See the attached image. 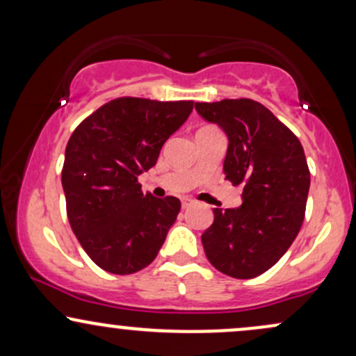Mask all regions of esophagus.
<instances>
[{
	"label": "esophagus",
	"mask_w": 356,
	"mask_h": 356,
	"mask_svg": "<svg viewBox=\"0 0 356 356\" xmlns=\"http://www.w3.org/2000/svg\"><path fill=\"white\" fill-rule=\"evenodd\" d=\"M192 204H194L192 199H182V209H189Z\"/></svg>",
	"instance_id": "obj_1"
}]
</instances>
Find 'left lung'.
Returning a JSON list of instances; mask_svg holds the SVG:
<instances>
[{
  "label": "left lung",
  "instance_id": "obj_1",
  "mask_svg": "<svg viewBox=\"0 0 356 356\" xmlns=\"http://www.w3.org/2000/svg\"><path fill=\"white\" fill-rule=\"evenodd\" d=\"M204 120L227 136L224 174L243 184V204L214 209L202 234L207 259L224 275L251 280L275 266L305 219L309 170L301 142L259 102L195 104Z\"/></svg>",
  "mask_w": 356,
  "mask_h": 356
}]
</instances>
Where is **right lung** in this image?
<instances>
[{
  "label": "right lung",
  "instance_id": "right-lung-1",
  "mask_svg": "<svg viewBox=\"0 0 356 356\" xmlns=\"http://www.w3.org/2000/svg\"><path fill=\"white\" fill-rule=\"evenodd\" d=\"M194 102L122 97L93 112L72 134L61 186L76 239L93 263L132 275L157 256L181 201L144 194L137 177L191 115Z\"/></svg>",
  "mask_w": 356,
  "mask_h": 356
}]
</instances>
